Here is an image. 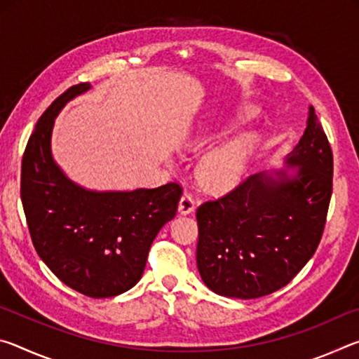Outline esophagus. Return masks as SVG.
<instances>
[{
  "mask_svg": "<svg viewBox=\"0 0 359 359\" xmlns=\"http://www.w3.org/2000/svg\"><path fill=\"white\" fill-rule=\"evenodd\" d=\"M193 210H194V199L191 198L190 193H184L179 201V212L182 215H187V214H191Z\"/></svg>",
  "mask_w": 359,
  "mask_h": 359,
  "instance_id": "34e87169",
  "label": "esophagus"
}]
</instances>
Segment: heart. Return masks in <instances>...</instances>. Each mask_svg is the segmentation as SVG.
Returning <instances> with one entry per match:
<instances>
[{
    "mask_svg": "<svg viewBox=\"0 0 359 359\" xmlns=\"http://www.w3.org/2000/svg\"><path fill=\"white\" fill-rule=\"evenodd\" d=\"M255 114L257 111L252 104H241L226 118L191 137L187 142V149L191 151L201 150L226 131L244 128L255 118ZM258 145L259 137L253 131H242L214 145L205 151L198 165V179L201 185L215 193L233 190L244 180Z\"/></svg>",
    "mask_w": 359,
    "mask_h": 359,
    "instance_id": "1",
    "label": "heart"
}]
</instances>
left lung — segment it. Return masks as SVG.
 <instances>
[{"instance_id": "1", "label": "left lung", "mask_w": 359, "mask_h": 359, "mask_svg": "<svg viewBox=\"0 0 359 359\" xmlns=\"http://www.w3.org/2000/svg\"><path fill=\"white\" fill-rule=\"evenodd\" d=\"M332 193V151L315 109L285 168L255 174L199 205L198 271L214 293L255 299L291 282L320 244Z\"/></svg>"}]
</instances>
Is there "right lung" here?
I'll use <instances>...</instances> for the list:
<instances>
[{"label": "right lung", "instance_id": "1", "mask_svg": "<svg viewBox=\"0 0 359 359\" xmlns=\"http://www.w3.org/2000/svg\"><path fill=\"white\" fill-rule=\"evenodd\" d=\"M90 88L74 85L41 115L23 154L20 196L41 259L69 288L100 299L141 280L151 242L175 217L182 188L98 191L65 174L52 155L53 125L62 109Z\"/></svg>", "mask_w": 359, "mask_h": 359}]
</instances>
